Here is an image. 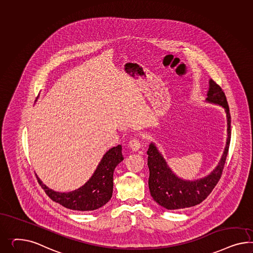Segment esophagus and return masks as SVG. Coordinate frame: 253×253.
Wrapping results in <instances>:
<instances>
[{
	"label": "esophagus",
	"mask_w": 253,
	"mask_h": 253,
	"mask_svg": "<svg viewBox=\"0 0 253 253\" xmlns=\"http://www.w3.org/2000/svg\"><path fill=\"white\" fill-rule=\"evenodd\" d=\"M129 147L132 151H138L142 147V144L139 139L137 138H132L129 142Z\"/></svg>",
	"instance_id": "obj_1"
}]
</instances>
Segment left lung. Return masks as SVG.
Returning a JSON list of instances; mask_svg holds the SVG:
<instances>
[{"instance_id":"8db88e82","label":"left lung","mask_w":253,"mask_h":253,"mask_svg":"<svg viewBox=\"0 0 253 253\" xmlns=\"http://www.w3.org/2000/svg\"><path fill=\"white\" fill-rule=\"evenodd\" d=\"M206 96L205 102L222 107L226 115L225 149L218 164L210 174L194 180L179 178L169 168L156 144L152 142L149 144L147 165L150 171L148 185L151 196L158 205L168 210H179L201 204L212 192L221 178L230 144L231 118L225 93L212 79L209 80Z\"/></svg>"}]
</instances>
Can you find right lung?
I'll return each instance as SVG.
<instances>
[{"label":"right lung","mask_w":253,"mask_h":253,"mask_svg":"<svg viewBox=\"0 0 253 253\" xmlns=\"http://www.w3.org/2000/svg\"><path fill=\"white\" fill-rule=\"evenodd\" d=\"M122 148L119 144L107 151L91 178L75 191H53L43 184L37 176L38 181L49 198L68 209L81 212L96 210L106 205L112 196L114 169L124 159Z\"/></svg>","instance_id":"1"}]
</instances>
